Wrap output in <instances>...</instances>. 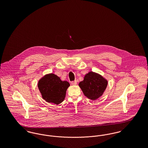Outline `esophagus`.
I'll use <instances>...</instances> for the list:
<instances>
[{
    "mask_svg": "<svg viewBox=\"0 0 148 148\" xmlns=\"http://www.w3.org/2000/svg\"><path fill=\"white\" fill-rule=\"evenodd\" d=\"M77 84V80H74V81H72L71 82V84L73 85H75Z\"/></svg>",
    "mask_w": 148,
    "mask_h": 148,
    "instance_id": "obj_1",
    "label": "esophagus"
}]
</instances>
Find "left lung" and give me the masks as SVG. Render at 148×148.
Returning <instances> with one entry per match:
<instances>
[{"label": "left lung", "instance_id": "obj_1", "mask_svg": "<svg viewBox=\"0 0 148 148\" xmlns=\"http://www.w3.org/2000/svg\"><path fill=\"white\" fill-rule=\"evenodd\" d=\"M107 85L108 81L106 79L92 71L86 74L84 80L79 84L85 96L93 100L103 95Z\"/></svg>", "mask_w": 148, "mask_h": 148}]
</instances>
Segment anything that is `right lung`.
Returning a JSON list of instances; mask_svg holds the SVG:
<instances>
[{"label": "right lung", "instance_id": "add662e5", "mask_svg": "<svg viewBox=\"0 0 148 148\" xmlns=\"http://www.w3.org/2000/svg\"><path fill=\"white\" fill-rule=\"evenodd\" d=\"M69 86L68 82L61 80L60 77L52 73L42 77L38 84L42 98L48 103L57 105L63 101Z\"/></svg>", "mask_w": 148, "mask_h": 148}]
</instances>
